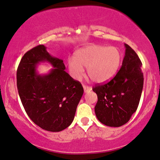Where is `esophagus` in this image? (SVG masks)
<instances>
[{"mask_svg": "<svg viewBox=\"0 0 160 160\" xmlns=\"http://www.w3.org/2000/svg\"><path fill=\"white\" fill-rule=\"evenodd\" d=\"M83 89H84L85 92H90V91H92V87H90V86H85V85H83Z\"/></svg>", "mask_w": 160, "mask_h": 160, "instance_id": "obj_1", "label": "esophagus"}]
</instances>
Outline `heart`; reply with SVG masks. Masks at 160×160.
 I'll use <instances>...</instances> for the list:
<instances>
[{"instance_id":"b5f03b06","label":"heart","mask_w":160,"mask_h":160,"mask_svg":"<svg viewBox=\"0 0 160 160\" xmlns=\"http://www.w3.org/2000/svg\"><path fill=\"white\" fill-rule=\"evenodd\" d=\"M122 60V53L117 47L92 44L78 50L74 58H68L67 67L74 80H80L83 75V68H87L88 76L93 81L102 83L116 75Z\"/></svg>"}]
</instances>
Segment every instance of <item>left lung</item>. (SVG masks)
<instances>
[{
	"label": "left lung",
	"instance_id": "left-lung-1",
	"mask_svg": "<svg viewBox=\"0 0 160 160\" xmlns=\"http://www.w3.org/2000/svg\"><path fill=\"white\" fill-rule=\"evenodd\" d=\"M125 47L122 66L114 78L92 88L98 98L95 114L107 126L120 127L128 122L137 111L142 92V62L128 44Z\"/></svg>",
	"mask_w": 160,
	"mask_h": 160
}]
</instances>
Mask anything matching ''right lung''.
I'll return each mask as SVG.
<instances>
[{
  "mask_svg": "<svg viewBox=\"0 0 160 160\" xmlns=\"http://www.w3.org/2000/svg\"><path fill=\"white\" fill-rule=\"evenodd\" d=\"M53 66L49 73L38 75L40 62ZM63 60L52 57L39 45L24 54L17 70V87L26 114L46 131L58 132L72 124L83 94L79 81L65 72Z\"/></svg>",
  "mask_w": 160,
  "mask_h": 160,
  "instance_id": "obj_1",
  "label": "right lung"
}]
</instances>
